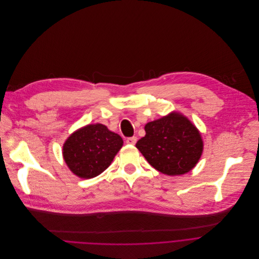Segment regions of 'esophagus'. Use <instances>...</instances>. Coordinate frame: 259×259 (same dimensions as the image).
I'll return each instance as SVG.
<instances>
[{"mask_svg":"<svg viewBox=\"0 0 259 259\" xmlns=\"http://www.w3.org/2000/svg\"><path fill=\"white\" fill-rule=\"evenodd\" d=\"M137 143V138L136 137H131L126 139V144L128 145H135Z\"/></svg>","mask_w":259,"mask_h":259,"instance_id":"1","label":"esophagus"}]
</instances>
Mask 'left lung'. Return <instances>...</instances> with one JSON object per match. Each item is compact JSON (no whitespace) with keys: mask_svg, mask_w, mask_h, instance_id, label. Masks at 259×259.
Listing matches in <instances>:
<instances>
[{"mask_svg":"<svg viewBox=\"0 0 259 259\" xmlns=\"http://www.w3.org/2000/svg\"><path fill=\"white\" fill-rule=\"evenodd\" d=\"M146 136L136 147L155 169L167 175L189 172L199 161L203 141L197 127L183 114L171 112L145 125Z\"/></svg>","mask_w":259,"mask_h":259,"instance_id":"left-lung-1","label":"left lung"}]
</instances>
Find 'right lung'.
I'll list each match as a JSON object with an SVG mask.
<instances>
[{
  "label": "right lung",
  "mask_w": 259,
  "mask_h": 259,
  "mask_svg": "<svg viewBox=\"0 0 259 259\" xmlns=\"http://www.w3.org/2000/svg\"><path fill=\"white\" fill-rule=\"evenodd\" d=\"M122 145L121 137L104 124H89L65 141L63 158L75 176L92 179L108 168Z\"/></svg>",
  "instance_id": "1"
}]
</instances>
